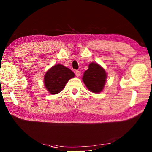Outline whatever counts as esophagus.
Returning <instances> with one entry per match:
<instances>
[{
  "instance_id": "esophagus-1",
  "label": "esophagus",
  "mask_w": 152,
  "mask_h": 152,
  "mask_svg": "<svg viewBox=\"0 0 152 152\" xmlns=\"http://www.w3.org/2000/svg\"><path fill=\"white\" fill-rule=\"evenodd\" d=\"M75 74L77 77H79L80 76V74H81V72H80V71H79V70H76Z\"/></svg>"
}]
</instances>
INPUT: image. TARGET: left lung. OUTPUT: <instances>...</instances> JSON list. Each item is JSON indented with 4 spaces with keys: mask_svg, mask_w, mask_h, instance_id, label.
<instances>
[{
    "mask_svg": "<svg viewBox=\"0 0 152 152\" xmlns=\"http://www.w3.org/2000/svg\"><path fill=\"white\" fill-rule=\"evenodd\" d=\"M88 69L83 74L82 80L90 91L99 93L102 91L106 80V72L96 63L89 64Z\"/></svg>",
    "mask_w": 152,
    "mask_h": 152,
    "instance_id": "8db88e82",
    "label": "left lung"
}]
</instances>
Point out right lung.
Instances as JSON below:
<instances>
[{
	"mask_svg": "<svg viewBox=\"0 0 152 152\" xmlns=\"http://www.w3.org/2000/svg\"><path fill=\"white\" fill-rule=\"evenodd\" d=\"M75 74L69 68L57 64L48 70L44 76V85L51 94H57L65 87L66 83Z\"/></svg>",
	"mask_w": 152,
	"mask_h": 152,
	"instance_id": "1",
	"label": "right lung"
}]
</instances>
